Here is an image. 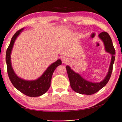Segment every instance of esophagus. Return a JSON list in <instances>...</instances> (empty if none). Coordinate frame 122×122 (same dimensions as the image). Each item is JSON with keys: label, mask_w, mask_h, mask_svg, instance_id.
Listing matches in <instances>:
<instances>
[{"label": "esophagus", "mask_w": 122, "mask_h": 122, "mask_svg": "<svg viewBox=\"0 0 122 122\" xmlns=\"http://www.w3.org/2000/svg\"><path fill=\"white\" fill-rule=\"evenodd\" d=\"M63 62L65 63H67V62H68V60L67 58H64V59H63Z\"/></svg>", "instance_id": "obj_1"}]
</instances>
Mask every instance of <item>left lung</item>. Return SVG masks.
<instances>
[{
	"label": "left lung",
	"instance_id": "left-lung-1",
	"mask_svg": "<svg viewBox=\"0 0 122 122\" xmlns=\"http://www.w3.org/2000/svg\"><path fill=\"white\" fill-rule=\"evenodd\" d=\"M99 37L104 43L105 50L107 52L112 55L111 64L108 73L102 81L100 83H92L83 79L79 74L74 72L71 70L70 66H66V70L68 74L70 85L74 92L79 94L90 95L97 92L107 84L111 76L113 65L115 60V49H114L112 39L110 36L106 32H102L99 34Z\"/></svg>",
	"mask_w": 122,
	"mask_h": 122
}]
</instances>
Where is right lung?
Returning a JSON list of instances; mask_svg holds the SVG:
<instances>
[{
  "label": "right lung",
  "mask_w": 122,
  "mask_h": 122,
  "mask_svg": "<svg viewBox=\"0 0 122 122\" xmlns=\"http://www.w3.org/2000/svg\"><path fill=\"white\" fill-rule=\"evenodd\" d=\"M23 30V28L20 29L15 33L7 49L6 52L7 72L9 79L15 88L27 96L37 97L45 94L49 89L53 72L56 67L61 64L62 62L61 60H58L55 62L51 65L43 75L36 81H27L18 77L12 68L10 55L15 39Z\"/></svg>",
  "instance_id": "right-lung-1"
}]
</instances>
